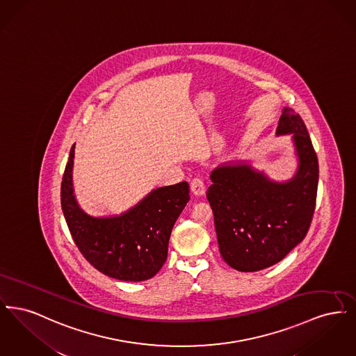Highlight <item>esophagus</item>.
Wrapping results in <instances>:
<instances>
[{"instance_id":"obj_1","label":"esophagus","mask_w":356,"mask_h":356,"mask_svg":"<svg viewBox=\"0 0 356 356\" xmlns=\"http://www.w3.org/2000/svg\"><path fill=\"white\" fill-rule=\"evenodd\" d=\"M191 192L195 196H203L205 193V186H204L202 179H193L191 183Z\"/></svg>"}]
</instances>
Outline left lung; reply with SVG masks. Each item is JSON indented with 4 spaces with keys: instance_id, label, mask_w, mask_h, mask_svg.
Wrapping results in <instances>:
<instances>
[{
    "instance_id": "1",
    "label": "left lung",
    "mask_w": 356,
    "mask_h": 356,
    "mask_svg": "<svg viewBox=\"0 0 356 356\" xmlns=\"http://www.w3.org/2000/svg\"><path fill=\"white\" fill-rule=\"evenodd\" d=\"M288 134H293L299 167L286 183L272 181L245 163L222 164L211 173L207 199L219 250L237 271H260L279 263L309 229L319 181L318 156L305 121L284 108L276 135Z\"/></svg>"
}]
</instances>
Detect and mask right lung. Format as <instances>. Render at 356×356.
I'll return each mask as SVG.
<instances>
[{
    "label": "right lung",
    "mask_w": 356,
    "mask_h": 356,
    "mask_svg": "<svg viewBox=\"0 0 356 356\" xmlns=\"http://www.w3.org/2000/svg\"><path fill=\"white\" fill-rule=\"evenodd\" d=\"M73 157L74 145L63 176L61 208L77 248L109 277L124 282L151 279L167 260L172 228L189 202L188 183L157 188L120 216L93 218L74 199Z\"/></svg>",
    "instance_id": "1"
}]
</instances>
